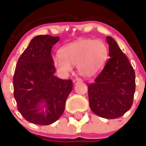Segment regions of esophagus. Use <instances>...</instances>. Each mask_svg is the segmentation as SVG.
<instances>
[{
    "instance_id": "1",
    "label": "esophagus",
    "mask_w": 146,
    "mask_h": 146,
    "mask_svg": "<svg viewBox=\"0 0 146 146\" xmlns=\"http://www.w3.org/2000/svg\"><path fill=\"white\" fill-rule=\"evenodd\" d=\"M82 82V80L81 79H79V78H77V79H74V80H73V84H74V85H76L78 82Z\"/></svg>"
}]
</instances>
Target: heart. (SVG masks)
<instances>
[{"instance_id": "heart-1", "label": "heart", "mask_w": 146, "mask_h": 146, "mask_svg": "<svg viewBox=\"0 0 146 146\" xmlns=\"http://www.w3.org/2000/svg\"><path fill=\"white\" fill-rule=\"evenodd\" d=\"M60 57L53 58V64L61 74L70 73L77 65L79 73L85 78L97 75L103 68L107 57V48L100 40L82 38L63 46Z\"/></svg>"}]
</instances>
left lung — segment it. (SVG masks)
Listing matches in <instances>:
<instances>
[{
	"label": "left lung",
	"mask_w": 146,
	"mask_h": 146,
	"mask_svg": "<svg viewBox=\"0 0 146 146\" xmlns=\"http://www.w3.org/2000/svg\"><path fill=\"white\" fill-rule=\"evenodd\" d=\"M108 60L104 70L88 86L89 106L97 115L108 119L122 116L133 104L135 93V72L131 63L111 36Z\"/></svg>",
	"instance_id": "8db88e82"
}]
</instances>
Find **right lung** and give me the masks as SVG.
<instances>
[{"label":"right lung","instance_id":"right-lung-1","mask_svg":"<svg viewBox=\"0 0 146 146\" xmlns=\"http://www.w3.org/2000/svg\"><path fill=\"white\" fill-rule=\"evenodd\" d=\"M59 36L38 35L32 39L18 60L13 77L14 98L26 120L40 125L56 121L64 111L73 89L70 79L54 76L51 50Z\"/></svg>","mask_w":146,"mask_h":146}]
</instances>
